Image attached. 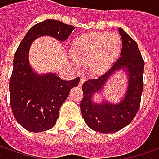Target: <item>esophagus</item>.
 <instances>
[{
	"label": "esophagus",
	"mask_w": 159,
	"mask_h": 159,
	"mask_svg": "<svg viewBox=\"0 0 159 159\" xmlns=\"http://www.w3.org/2000/svg\"><path fill=\"white\" fill-rule=\"evenodd\" d=\"M85 80H86V78L81 77V79H80V84H79V86H80V87H81V86L83 85V83L85 82Z\"/></svg>",
	"instance_id": "esophagus-1"
}]
</instances>
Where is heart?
<instances>
[{
	"label": "heart",
	"instance_id": "b5f03b06",
	"mask_svg": "<svg viewBox=\"0 0 159 159\" xmlns=\"http://www.w3.org/2000/svg\"><path fill=\"white\" fill-rule=\"evenodd\" d=\"M121 48L122 41L118 34L93 32L73 40L69 52L73 61L80 64L86 63L89 73L100 76L114 64Z\"/></svg>",
	"mask_w": 159,
	"mask_h": 159
}]
</instances>
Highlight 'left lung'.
I'll return each mask as SVG.
<instances>
[{"label":"left lung","instance_id":"obj_1","mask_svg":"<svg viewBox=\"0 0 159 159\" xmlns=\"http://www.w3.org/2000/svg\"><path fill=\"white\" fill-rule=\"evenodd\" d=\"M119 33L122 39L120 58L102 76L89 80L82 86V117L92 130L101 133L118 132L132 122L139 111L144 87V62L138 44L121 27ZM119 71H123L127 76V88L122 98L118 102H111L106 99L95 102L94 96L102 93L107 81Z\"/></svg>","mask_w":159,"mask_h":159}]
</instances>
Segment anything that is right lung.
I'll list each match as a JSON object with an SVG mask.
<instances>
[{"mask_svg": "<svg viewBox=\"0 0 159 159\" xmlns=\"http://www.w3.org/2000/svg\"><path fill=\"white\" fill-rule=\"evenodd\" d=\"M74 27L48 19L32 27L15 52L9 83L10 105L17 122L32 132L48 131L54 126L61 105L80 78L63 80L56 73H39L29 63V50L39 37L50 36L63 42Z\"/></svg>", "mask_w": 159, "mask_h": 159, "instance_id": "obj_1", "label": "right lung"}]
</instances>
